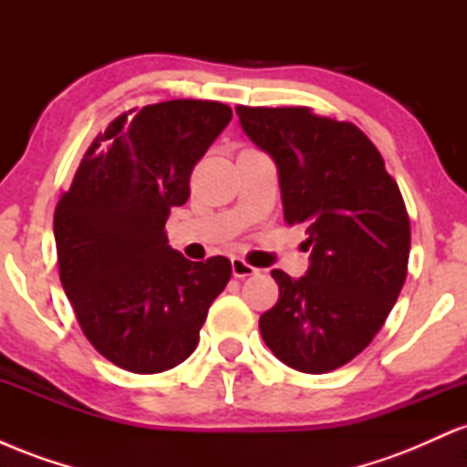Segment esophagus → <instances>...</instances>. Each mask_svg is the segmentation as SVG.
Instances as JSON below:
<instances>
[{
    "label": "esophagus",
    "mask_w": 467,
    "mask_h": 467,
    "mask_svg": "<svg viewBox=\"0 0 467 467\" xmlns=\"http://www.w3.org/2000/svg\"><path fill=\"white\" fill-rule=\"evenodd\" d=\"M230 265H233V275L237 278H245V276H254L259 275V270L256 267H252L248 261L239 259V256H234L233 261H230Z\"/></svg>",
    "instance_id": "esophagus-1"
}]
</instances>
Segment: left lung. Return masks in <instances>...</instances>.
<instances>
[{"label":"left lung","instance_id":"obj_1","mask_svg":"<svg viewBox=\"0 0 467 467\" xmlns=\"http://www.w3.org/2000/svg\"><path fill=\"white\" fill-rule=\"evenodd\" d=\"M250 140L272 155L283 215L305 226L312 265L272 270L278 301L259 318L265 345L301 373H329L371 345L409 275L410 222L398 182L353 122L312 107H237Z\"/></svg>","mask_w":467,"mask_h":467}]
</instances>
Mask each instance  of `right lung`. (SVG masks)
Listing matches in <instances>:
<instances>
[{"mask_svg":"<svg viewBox=\"0 0 467 467\" xmlns=\"http://www.w3.org/2000/svg\"><path fill=\"white\" fill-rule=\"evenodd\" d=\"M233 118L217 100H164L94 138L55 211L58 276L85 337L131 373H162L195 351L233 275L226 256L189 261L166 239L171 208Z\"/></svg>","mask_w":467,"mask_h":467,"instance_id":"obj_1","label":"right lung"}]
</instances>
